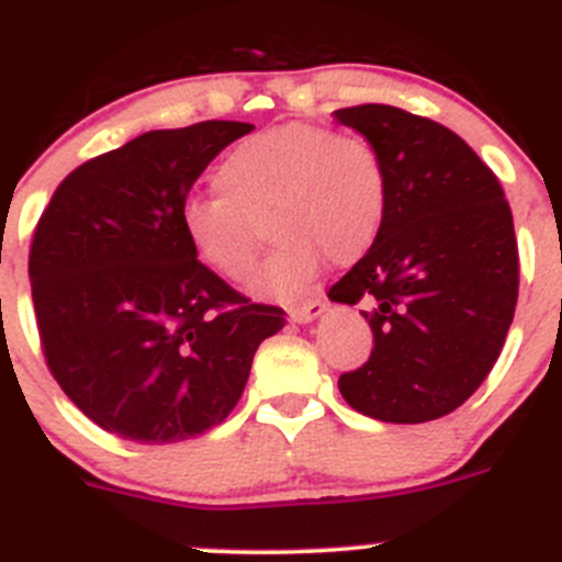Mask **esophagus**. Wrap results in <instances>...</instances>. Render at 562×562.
<instances>
[{"label":"esophagus","mask_w":562,"mask_h":562,"mask_svg":"<svg viewBox=\"0 0 562 562\" xmlns=\"http://www.w3.org/2000/svg\"><path fill=\"white\" fill-rule=\"evenodd\" d=\"M324 313V299L316 296V299H307V302H302V305H293L291 311H288V316H291V322L296 324H307L313 322V318H318Z\"/></svg>","instance_id":"esophagus-1"}]
</instances>
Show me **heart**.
Segmentation results:
<instances>
[{"label":"heart","instance_id":"1","mask_svg":"<svg viewBox=\"0 0 562 562\" xmlns=\"http://www.w3.org/2000/svg\"><path fill=\"white\" fill-rule=\"evenodd\" d=\"M218 196L191 199L180 224L193 255L224 280L255 271L263 224L277 249L255 291L291 299L322 257L355 263L385 227L391 180L380 149L360 133L291 122L235 144L213 169Z\"/></svg>","mask_w":562,"mask_h":562}]
</instances>
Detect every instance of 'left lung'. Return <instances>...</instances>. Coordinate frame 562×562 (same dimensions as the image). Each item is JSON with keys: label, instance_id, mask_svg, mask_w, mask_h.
<instances>
[{"label": "left lung", "instance_id": "obj_1", "mask_svg": "<svg viewBox=\"0 0 562 562\" xmlns=\"http://www.w3.org/2000/svg\"><path fill=\"white\" fill-rule=\"evenodd\" d=\"M335 119L380 149L391 180L376 244L327 296L360 311L374 349L340 374L344 400L391 424L449 416L482 385L513 324L518 244L499 180L443 124L391 104Z\"/></svg>", "mask_w": 562, "mask_h": 562}]
</instances>
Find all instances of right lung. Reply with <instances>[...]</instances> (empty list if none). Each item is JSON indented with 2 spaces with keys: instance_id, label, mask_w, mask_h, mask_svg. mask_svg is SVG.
Segmentation results:
<instances>
[{
  "instance_id": "right-lung-1",
  "label": "right lung",
  "mask_w": 562,
  "mask_h": 562,
  "mask_svg": "<svg viewBox=\"0 0 562 562\" xmlns=\"http://www.w3.org/2000/svg\"><path fill=\"white\" fill-rule=\"evenodd\" d=\"M244 122L151 130L77 166L30 246L41 352L93 424L175 443L238 405L260 340L285 311L235 291L199 260L180 213L196 177Z\"/></svg>"
}]
</instances>
